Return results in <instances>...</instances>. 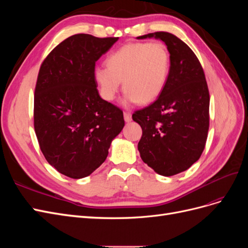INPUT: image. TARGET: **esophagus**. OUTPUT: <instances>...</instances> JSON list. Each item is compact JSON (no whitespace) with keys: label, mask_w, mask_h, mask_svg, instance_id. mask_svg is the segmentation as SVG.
Here are the masks:
<instances>
[{"label":"esophagus","mask_w":248,"mask_h":248,"mask_svg":"<svg viewBox=\"0 0 248 248\" xmlns=\"http://www.w3.org/2000/svg\"><path fill=\"white\" fill-rule=\"evenodd\" d=\"M124 120H125V122H130L131 121V112L124 111Z\"/></svg>","instance_id":"1"}]
</instances>
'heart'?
<instances>
[{"label":"heart","instance_id":"obj_1","mask_svg":"<svg viewBox=\"0 0 248 248\" xmlns=\"http://www.w3.org/2000/svg\"><path fill=\"white\" fill-rule=\"evenodd\" d=\"M170 67V56L166 44L133 42L110 54L107 68L96 67L93 77L104 100H114L123 81L126 102L147 104L163 91Z\"/></svg>","mask_w":248,"mask_h":248}]
</instances>
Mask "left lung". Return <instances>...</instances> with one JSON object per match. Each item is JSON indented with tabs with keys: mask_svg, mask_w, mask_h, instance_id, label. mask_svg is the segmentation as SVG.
Instances as JSON below:
<instances>
[{
	"mask_svg": "<svg viewBox=\"0 0 248 248\" xmlns=\"http://www.w3.org/2000/svg\"><path fill=\"white\" fill-rule=\"evenodd\" d=\"M162 40L170 55L169 78L152 104L133 112L141 127L138 149L142 161L170 177L189 169L206 146L210 95L204 69L185 42L169 32L138 37Z\"/></svg>",
	"mask_w": 248,
	"mask_h": 248,
	"instance_id": "obj_1",
	"label": "left lung"
}]
</instances>
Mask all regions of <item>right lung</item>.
<instances>
[{
  "label": "right lung",
  "instance_id": "add662e5",
  "mask_svg": "<svg viewBox=\"0 0 248 248\" xmlns=\"http://www.w3.org/2000/svg\"><path fill=\"white\" fill-rule=\"evenodd\" d=\"M118 39L72 35L40 66L34 96L36 137L47 162L69 178L98 169L124 127L122 109L101 98L93 77L96 61Z\"/></svg>",
  "mask_w": 248,
  "mask_h": 248
}]
</instances>
